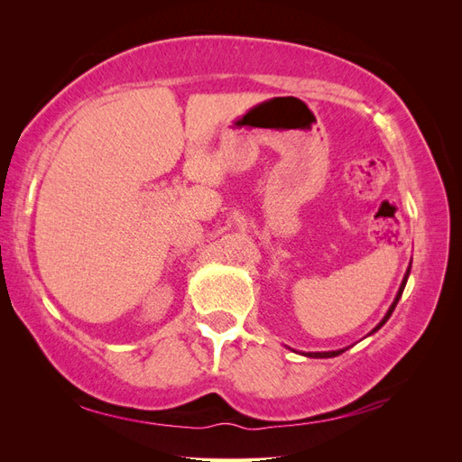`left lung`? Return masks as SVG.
<instances>
[{
  "instance_id": "left-lung-1",
  "label": "left lung",
  "mask_w": 462,
  "mask_h": 462,
  "mask_svg": "<svg viewBox=\"0 0 462 462\" xmlns=\"http://www.w3.org/2000/svg\"><path fill=\"white\" fill-rule=\"evenodd\" d=\"M409 273H411V265H409V270H407V273H404V279H402V283H401V287H399V292H397V297H395V300H393V304H391V309L387 310V314H385V318L380 321V324H377L375 328H374V331H377L380 329L385 321L389 319V316L393 314V310H395V306H397V302H399V299H401V295H402V291H404V285H407V279H409ZM372 331V333H374ZM341 353H345V348H341V351H331V353H306V356H312V358H331V356H337V355H341Z\"/></svg>"
}]
</instances>
